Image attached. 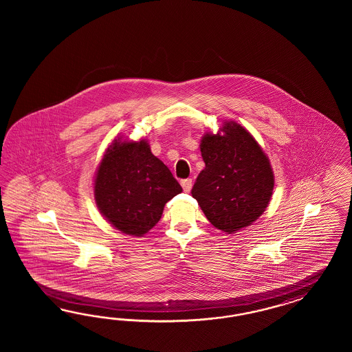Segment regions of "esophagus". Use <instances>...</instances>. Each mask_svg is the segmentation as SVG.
Instances as JSON below:
<instances>
[{
    "mask_svg": "<svg viewBox=\"0 0 352 352\" xmlns=\"http://www.w3.org/2000/svg\"><path fill=\"white\" fill-rule=\"evenodd\" d=\"M182 187H183V190L184 192H190L192 188V179L191 178H187V179H183L181 182Z\"/></svg>",
    "mask_w": 352,
    "mask_h": 352,
    "instance_id": "obj_1",
    "label": "esophagus"
}]
</instances>
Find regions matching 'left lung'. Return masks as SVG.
Returning <instances> with one entry per match:
<instances>
[{"mask_svg":"<svg viewBox=\"0 0 352 352\" xmlns=\"http://www.w3.org/2000/svg\"><path fill=\"white\" fill-rule=\"evenodd\" d=\"M222 131L201 139L205 169L191 193L214 227L234 234L266 210L275 179L268 157L246 129L230 121Z\"/></svg>","mask_w":352,"mask_h":352,"instance_id":"8db88e82","label":"left lung"}]
</instances>
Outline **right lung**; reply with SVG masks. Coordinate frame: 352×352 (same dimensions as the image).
I'll list each match as a JSON object with an SVG mask.
<instances>
[{
    "label": "right lung",
    "instance_id": "right-lung-1",
    "mask_svg": "<svg viewBox=\"0 0 352 352\" xmlns=\"http://www.w3.org/2000/svg\"><path fill=\"white\" fill-rule=\"evenodd\" d=\"M181 192V184L146 140H113L94 181L99 212L118 231L137 237L156 226L165 204Z\"/></svg>",
    "mask_w": 352,
    "mask_h": 352
}]
</instances>
